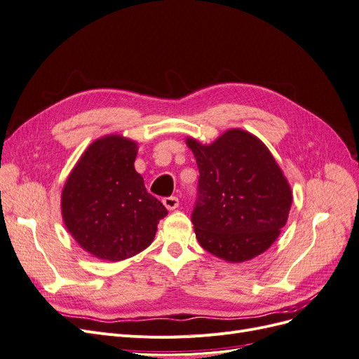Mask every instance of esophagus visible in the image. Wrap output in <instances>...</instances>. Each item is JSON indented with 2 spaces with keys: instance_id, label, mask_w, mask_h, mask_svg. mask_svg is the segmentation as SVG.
Masks as SVG:
<instances>
[{
  "instance_id": "34e87169",
  "label": "esophagus",
  "mask_w": 359,
  "mask_h": 359,
  "mask_svg": "<svg viewBox=\"0 0 359 359\" xmlns=\"http://www.w3.org/2000/svg\"><path fill=\"white\" fill-rule=\"evenodd\" d=\"M163 205H165L169 211H172V210H177L178 208L180 201H178L177 196H169V198L163 199Z\"/></svg>"
}]
</instances>
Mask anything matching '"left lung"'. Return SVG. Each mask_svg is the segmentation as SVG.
Returning a JSON list of instances; mask_svg holds the SVG:
<instances>
[{
  "mask_svg": "<svg viewBox=\"0 0 359 359\" xmlns=\"http://www.w3.org/2000/svg\"><path fill=\"white\" fill-rule=\"evenodd\" d=\"M199 168L191 223L199 244L227 262L264 253L287 222L292 191L269 149L252 133L227 130L211 145L189 137Z\"/></svg>",
  "mask_w": 359,
  "mask_h": 359,
  "instance_id": "1",
  "label": "left lung"
}]
</instances>
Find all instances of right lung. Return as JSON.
<instances>
[{
  "mask_svg": "<svg viewBox=\"0 0 359 359\" xmlns=\"http://www.w3.org/2000/svg\"><path fill=\"white\" fill-rule=\"evenodd\" d=\"M137 144L109 135L94 140L70 172L61 194L67 231L85 252L118 262L153 243L168 210L135 170Z\"/></svg>",
  "mask_w": 359,
  "mask_h": 359,
  "instance_id": "right-lung-1",
  "label": "right lung"
}]
</instances>
